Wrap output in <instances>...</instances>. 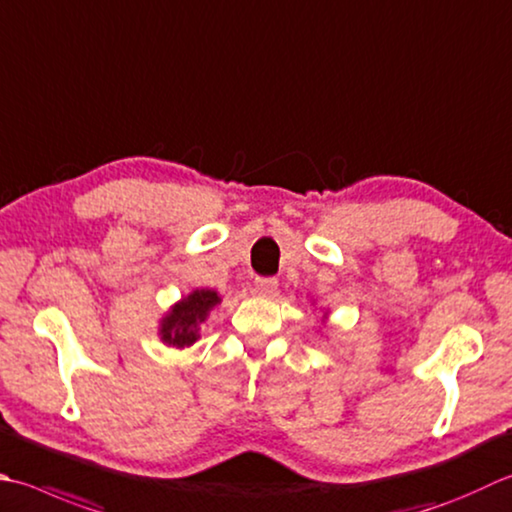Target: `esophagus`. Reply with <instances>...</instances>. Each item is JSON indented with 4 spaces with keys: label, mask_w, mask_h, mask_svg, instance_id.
I'll return each mask as SVG.
<instances>
[{
    "label": "esophagus",
    "mask_w": 512,
    "mask_h": 512,
    "mask_svg": "<svg viewBox=\"0 0 512 512\" xmlns=\"http://www.w3.org/2000/svg\"><path fill=\"white\" fill-rule=\"evenodd\" d=\"M277 290V279L273 277H257L255 279V295L270 297Z\"/></svg>",
    "instance_id": "34e87169"
}]
</instances>
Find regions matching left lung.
I'll use <instances>...</instances> for the list:
<instances>
[{
	"label": "left lung",
	"mask_w": 512,
	"mask_h": 512,
	"mask_svg": "<svg viewBox=\"0 0 512 512\" xmlns=\"http://www.w3.org/2000/svg\"><path fill=\"white\" fill-rule=\"evenodd\" d=\"M326 319H328V313H324V319H322V322H326Z\"/></svg>",
	"instance_id": "obj_1"
}]
</instances>
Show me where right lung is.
Wrapping results in <instances>:
<instances>
[{
  "mask_svg": "<svg viewBox=\"0 0 512 512\" xmlns=\"http://www.w3.org/2000/svg\"><path fill=\"white\" fill-rule=\"evenodd\" d=\"M222 304L217 290L195 288L193 293L179 299L166 310V315L159 319V339L166 346L186 348L193 346L199 337V328L208 319L210 310Z\"/></svg>",
  "mask_w": 512,
  "mask_h": 512,
  "instance_id": "1",
  "label": "right lung"
}]
</instances>
